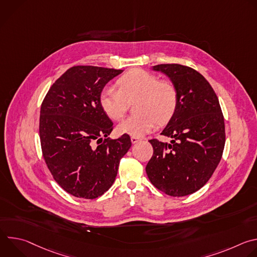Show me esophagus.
<instances>
[{
    "instance_id": "esophagus-1",
    "label": "esophagus",
    "mask_w": 257,
    "mask_h": 257,
    "mask_svg": "<svg viewBox=\"0 0 257 257\" xmlns=\"http://www.w3.org/2000/svg\"><path fill=\"white\" fill-rule=\"evenodd\" d=\"M140 140V138L138 137V136H131V142L132 143H136V142H138Z\"/></svg>"
}]
</instances>
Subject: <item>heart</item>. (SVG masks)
I'll return each mask as SVG.
<instances>
[{"label": "heart", "mask_w": 257, "mask_h": 257, "mask_svg": "<svg viewBox=\"0 0 257 257\" xmlns=\"http://www.w3.org/2000/svg\"><path fill=\"white\" fill-rule=\"evenodd\" d=\"M118 85L121 93L108 90L101 96L102 107L109 117L121 119L124 116L128 108L125 99L128 102L139 99L138 109L147 113L134 114L123 121L120 126L122 132L140 136L154 126V118L163 123L174 113L177 95L174 86L168 81H158L156 76L149 73L133 70L119 79Z\"/></svg>", "instance_id": "1"}]
</instances>
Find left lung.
I'll list each match as a JSON object with an SVG mask.
<instances>
[{
    "mask_svg": "<svg viewBox=\"0 0 257 257\" xmlns=\"http://www.w3.org/2000/svg\"><path fill=\"white\" fill-rule=\"evenodd\" d=\"M153 70L170 78L177 102L161 133L172 140H150L154 155L146 174L166 194L185 196L200 189L221 161L226 138L223 113L214 90L196 70L179 64L157 65Z\"/></svg>",
    "mask_w": 257,
    "mask_h": 257,
    "instance_id": "8db88e82",
    "label": "left lung"
}]
</instances>
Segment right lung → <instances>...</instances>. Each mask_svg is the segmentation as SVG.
<instances>
[{
	"label": "right lung",
	"instance_id": "right-lung-1",
	"mask_svg": "<svg viewBox=\"0 0 257 257\" xmlns=\"http://www.w3.org/2000/svg\"><path fill=\"white\" fill-rule=\"evenodd\" d=\"M122 72L72 67L52 85L43 101L40 136L44 159L58 184L75 197L93 199L108 190L120 160L131 148L128 134L104 139L112 132L113 122L103 111L101 91Z\"/></svg>",
	"mask_w": 257,
	"mask_h": 257
}]
</instances>
